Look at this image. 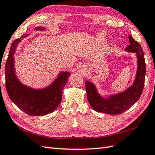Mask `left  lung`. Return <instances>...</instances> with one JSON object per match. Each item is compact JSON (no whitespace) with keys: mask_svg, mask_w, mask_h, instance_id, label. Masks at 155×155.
I'll use <instances>...</instances> for the list:
<instances>
[{"mask_svg":"<svg viewBox=\"0 0 155 155\" xmlns=\"http://www.w3.org/2000/svg\"><path fill=\"white\" fill-rule=\"evenodd\" d=\"M130 45L124 49L127 52L135 53L137 56V72L134 83L123 92L106 94L99 93L93 82L86 80V91L88 102L92 108L97 112L107 114H119L129 109L140 99L144 86L146 63L143 51L140 43L131 35L129 37Z\"/></svg>","mask_w":155,"mask_h":155,"instance_id":"obj_1","label":"left lung"}]
</instances>
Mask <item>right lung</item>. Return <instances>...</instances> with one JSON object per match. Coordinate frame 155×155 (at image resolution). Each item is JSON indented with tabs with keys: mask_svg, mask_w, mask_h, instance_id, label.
Listing matches in <instances>:
<instances>
[{
	"mask_svg": "<svg viewBox=\"0 0 155 155\" xmlns=\"http://www.w3.org/2000/svg\"><path fill=\"white\" fill-rule=\"evenodd\" d=\"M35 30L43 31L46 28L40 26ZM28 35V32L24 33L11 46L5 65L6 89L10 99L19 109L29 116H44L54 112L61 104L62 91L71 73L61 71L53 82L44 88H32L21 82L15 73L13 56L19 43Z\"/></svg>",
	"mask_w": 155,
	"mask_h": 155,
	"instance_id": "add662e5",
	"label": "right lung"
}]
</instances>
